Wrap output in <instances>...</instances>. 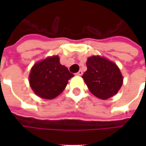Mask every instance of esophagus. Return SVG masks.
Segmentation results:
<instances>
[{
  "mask_svg": "<svg viewBox=\"0 0 146 146\" xmlns=\"http://www.w3.org/2000/svg\"><path fill=\"white\" fill-rule=\"evenodd\" d=\"M76 76H82V75H83V71H82V70H79V71H78V72L76 73Z\"/></svg>",
  "mask_w": 146,
  "mask_h": 146,
  "instance_id": "obj_1",
  "label": "esophagus"
}]
</instances>
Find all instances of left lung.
<instances>
[{
    "mask_svg": "<svg viewBox=\"0 0 146 146\" xmlns=\"http://www.w3.org/2000/svg\"><path fill=\"white\" fill-rule=\"evenodd\" d=\"M86 65L88 69L82 78L94 96L106 100L118 93L123 76L117 65L100 56L88 58Z\"/></svg>",
    "mask_w": 146,
    "mask_h": 146,
    "instance_id": "obj_1",
    "label": "left lung"
}]
</instances>
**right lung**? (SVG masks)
I'll return each mask as SVG.
<instances>
[{"mask_svg":"<svg viewBox=\"0 0 146 146\" xmlns=\"http://www.w3.org/2000/svg\"><path fill=\"white\" fill-rule=\"evenodd\" d=\"M73 76L67 67L61 65L57 55L34 65L29 75V83L31 89L39 97L53 99L62 93Z\"/></svg>","mask_w":146,"mask_h":146,"instance_id":"1","label":"right lung"}]
</instances>
